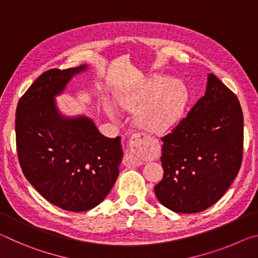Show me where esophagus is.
<instances>
[{
	"label": "esophagus",
	"instance_id": "34e87169",
	"mask_svg": "<svg viewBox=\"0 0 258 258\" xmlns=\"http://www.w3.org/2000/svg\"><path fill=\"white\" fill-rule=\"evenodd\" d=\"M152 142L145 134H134L129 141V152L123 159L124 166L139 167L143 161L138 158L139 154H150L152 152Z\"/></svg>",
	"mask_w": 258,
	"mask_h": 258
}]
</instances>
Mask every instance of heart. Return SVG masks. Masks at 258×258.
Listing matches in <instances>:
<instances>
[{
	"instance_id": "obj_1",
	"label": "heart",
	"mask_w": 258,
	"mask_h": 258,
	"mask_svg": "<svg viewBox=\"0 0 258 258\" xmlns=\"http://www.w3.org/2000/svg\"><path fill=\"white\" fill-rule=\"evenodd\" d=\"M184 90L168 78L154 75L139 84L119 99L125 109L137 110L136 119L143 128L153 133H163L175 123L183 109ZM111 115L115 113L111 111Z\"/></svg>"
}]
</instances>
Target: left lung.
Masks as SVG:
<instances>
[{"mask_svg":"<svg viewBox=\"0 0 258 258\" xmlns=\"http://www.w3.org/2000/svg\"><path fill=\"white\" fill-rule=\"evenodd\" d=\"M163 142V178L155 185L168 209L194 214L221 199L242 161L243 114L236 96L213 73L197 101Z\"/></svg>","mask_w":258,"mask_h":258,"instance_id":"1","label":"left lung"}]
</instances>
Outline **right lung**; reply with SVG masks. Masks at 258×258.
Segmentation results:
<instances>
[{"label":"right lung","mask_w":258,"mask_h":258,"mask_svg":"<svg viewBox=\"0 0 258 258\" xmlns=\"http://www.w3.org/2000/svg\"><path fill=\"white\" fill-rule=\"evenodd\" d=\"M87 70L52 69L41 74L19 99L16 144L25 177L45 200L69 212L99 205L119 176L121 138L105 137L94 121L65 116L54 97Z\"/></svg>","instance_id":"right-lung-1"}]
</instances>
